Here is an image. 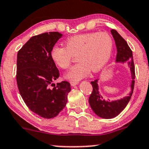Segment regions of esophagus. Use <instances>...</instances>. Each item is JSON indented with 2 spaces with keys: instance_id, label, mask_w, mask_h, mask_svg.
<instances>
[{
  "instance_id": "1",
  "label": "esophagus",
  "mask_w": 149,
  "mask_h": 149,
  "mask_svg": "<svg viewBox=\"0 0 149 149\" xmlns=\"http://www.w3.org/2000/svg\"><path fill=\"white\" fill-rule=\"evenodd\" d=\"M70 84H71V86H73V87H74V86L77 85L78 84V82H76V81H71L70 82Z\"/></svg>"
}]
</instances>
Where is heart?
I'll list each match as a JSON object with an SVG mask.
<instances>
[{
	"label": "heart",
	"mask_w": 149,
	"mask_h": 149,
	"mask_svg": "<svg viewBox=\"0 0 149 149\" xmlns=\"http://www.w3.org/2000/svg\"><path fill=\"white\" fill-rule=\"evenodd\" d=\"M65 47L55 45L51 48L50 57L57 67L69 69L73 55H77L78 64L65 75L67 79L79 80L92 71L101 70L110 60L113 41L107 33H87L68 38Z\"/></svg>",
	"instance_id": "obj_1"
}]
</instances>
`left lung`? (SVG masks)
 <instances>
[{
    "label": "left lung",
    "mask_w": 149,
    "mask_h": 149,
    "mask_svg": "<svg viewBox=\"0 0 149 149\" xmlns=\"http://www.w3.org/2000/svg\"><path fill=\"white\" fill-rule=\"evenodd\" d=\"M111 33L115 41L116 51H117L116 62H121V63L128 62L132 75V80L130 85L131 91L128 96L113 101H105V99H103V96L100 94L98 92V80H95L94 81L91 82L93 90L89 98V105L94 113L103 119H112V118L115 117L124 110L130 100L132 92H133L134 85H135V80H134L135 77V65H134L131 49L129 47L126 40L117 33L116 30L114 29L111 30Z\"/></svg>",
    "instance_id": "obj_1"
}]
</instances>
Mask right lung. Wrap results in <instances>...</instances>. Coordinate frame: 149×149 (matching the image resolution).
I'll return each mask as SVG.
<instances>
[{"label": "right lung", "instance_id": "right-lung-1", "mask_svg": "<svg viewBox=\"0 0 149 149\" xmlns=\"http://www.w3.org/2000/svg\"><path fill=\"white\" fill-rule=\"evenodd\" d=\"M62 35L49 32L32 37L17 53V82L25 103L32 112L45 119L58 115L67 103L71 85L67 81L50 85L60 76L50 57L51 48Z\"/></svg>", "mask_w": 149, "mask_h": 149}]
</instances>
